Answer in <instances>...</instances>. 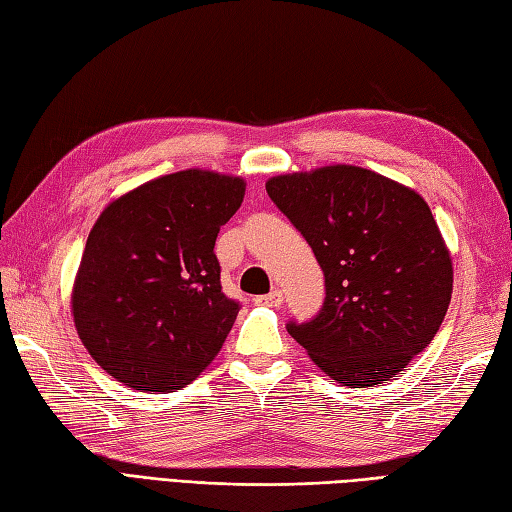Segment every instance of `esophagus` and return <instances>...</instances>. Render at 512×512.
Returning a JSON list of instances; mask_svg holds the SVG:
<instances>
[{"instance_id":"1","label":"esophagus","mask_w":512,"mask_h":512,"mask_svg":"<svg viewBox=\"0 0 512 512\" xmlns=\"http://www.w3.org/2000/svg\"><path fill=\"white\" fill-rule=\"evenodd\" d=\"M255 303H257V306H270V308H277V306H281V303H284V292H281L279 288H275V290H270L268 295L255 297Z\"/></svg>"}]
</instances>
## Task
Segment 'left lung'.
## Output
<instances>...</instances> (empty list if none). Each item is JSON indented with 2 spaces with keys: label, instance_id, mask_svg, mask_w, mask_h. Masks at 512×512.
<instances>
[{
  "label": "left lung",
  "instance_id": "obj_1",
  "mask_svg": "<svg viewBox=\"0 0 512 512\" xmlns=\"http://www.w3.org/2000/svg\"><path fill=\"white\" fill-rule=\"evenodd\" d=\"M266 191L325 277L321 310L290 321L292 339L336 383L394 378L433 341L451 301V257L427 202L352 165L270 178Z\"/></svg>",
  "mask_w": 512,
  "mask_h": 512
}]
</instances>
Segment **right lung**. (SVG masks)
Here are the masks:
<instances>
[{"mask_svg": "<svg viewBox=\"0 0 512 512\" xmlns=\"http://www.w3.org/2000/svg\"><path fill=\"white\" fill-rule=\"evenodd\" d=\"M242 178L178 171L112 202L96 220L74 281V325L118 383L173 391L220 352L239 312L220 281L215 239Z\"/></svg>", "mask_w": 512, "mask_h": 512, "instance_id": "right-lung-1", "label": "right lung"}]
</instances>
